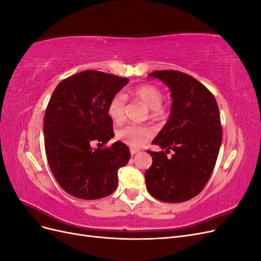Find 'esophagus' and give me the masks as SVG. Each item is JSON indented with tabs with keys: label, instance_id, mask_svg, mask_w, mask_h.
I'll return each instance as SVG.
<instances>
[{
	"label": "esophagus",
	"instance_id": "34e87169",
	"mask_svg": "<svg viewBox=\"0 0 261 261\" xmlns=\"http://www.w3.org/2000/svg\"><path fill=\"white\" fill-rule=\"evenodd\" d=\"M138 152H139L138 149H135V148H132V149H130V154H132V155H135V154L138 153Z\"/></svg>",
	"mask_w": 261,
	"mask_h": 261
}]
</instances>
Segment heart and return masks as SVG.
Wrapping results in <instances>:
<instances>
[{
  "instance_id": "heart-1",
  "label": "heart",
  "mask_w": 261,
  "mask_h": 261,
  "mask_svg": "<svg viewBox=\"0 0 261 261\" xmlns=\"http://www.w3.org/2000/svg\"><path fill=\"white\" fill-rule=\"evenodd\" d=\"M132 96L143 102V103L150 109V117L153 120H161L165 116V109L162 107L163 93L161 89L156 86L144 84L136 87L130 92ZM125 106L126 99L122 93H117L111 99L108 107V114L111 120L120 124L125 118ZM154 135L152 127L147 125H127L124 126L116 133L117 138L122 143L134 148L143 147L148 140L151 139Z\"/></svg>"
}]
</instances>
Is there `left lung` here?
<instances>
[{"label":"left lung","instance_id":"left-lung-1","mask_svg":"<svg viewBox=\"0 0 261 261\" xmlns=\"http://www.w3.org/2000/svg\"><path fill=\"white\" fill-rule=\"evenodd\" d=\"M149 77L169 87V120L153 139L161 151H149L152 164L145 173L149 194L164 202L194 198L215 169L221 143L220 112L216 98L201 83L177 70H155ZM173 151L172 157L167 153Z\"/></svg>","mask_w":261,"mask_h":261}]
</instances>
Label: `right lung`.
Instances as JSON below:
<instances>
[{
	"instance_id": "obj_1",
	"label": "right lung",
	"mask_w": 261,
	"mask_h": 261,
	"mask_svg": "<svg viewBox=\"0 0 261 261\" xmlns=\"http://www.w3.org/2000/svg\"><path fill=\"white\" fill-rule=\"evenodd\" d=\"M128 82L89 69L62 81L52 93L43 124L46 159L59 185L76 198L92 200L112 194L118 169L129 160V149L122 141L91 148L114 136L108 107Z\"/></svg>"
}]
</instances>
